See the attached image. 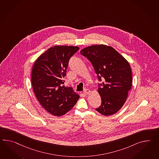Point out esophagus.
I'll use <instances>...</instances> for the list:
<instances>
[{
    "instance_id": "obj_1",
    "label": "esophagus",
    "mask_w": 159,
    "mask_h": 159,
    "mask_svg": "<svg viewBox=\"0 0 159 159\" xmlns=\"http://www.w3.org/2000/svg\"><path fill=\"white\" fill-rule=\"evenodd\" d=\"M90 93V90L88 89H86L84 90V93L85 94H89Z\"/></svg>"
}]
</instances>
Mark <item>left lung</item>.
<instances>
[{
	"label": "left lung",
	"mask_w": 159,
	"mask_h": 159,
	"mask_svg": "<svg viewBox=\"0 0 159 159\" xmlns=\"http://www.w3.org/2000/svg\"><path fill=\"white\" fill-rule=\"evenodd\" d=\"M89 61L97 74L101 106L96 110L105 116L120 110L132 85V73L128 61L112 47L94 45L80 51Z\"/></svg>",
	"instance_id": "1"
}]
</instances>
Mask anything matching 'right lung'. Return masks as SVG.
<instances>
[{
  "label": "right lung",
  "mask_w": 159,
  "mask_h": 159,
  "mask_svg": "<svg viewBox=\"0 0 159 159\" xmlns=\"http://www.w3.org/2000/svg\"><path fill=\"white\" fill-rule=\"evenodd\" d=\"M78 49L73 46L51 47L38 57L33 67L31 80L37 99L54 116L66 114L80 98L72 88L62 85L70 59Z\"/></svg>",
  "instance_id": "obj_1"
}]
</instances>
